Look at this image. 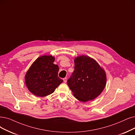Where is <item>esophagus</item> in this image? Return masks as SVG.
I'll use <instances>...</instances> for the list:
<instances>
[{
    "mask_svg": "<svg viewBox=\"0 0 135 135\" xmlns=\"http://www.w3.org/2000/svg\"><path fill=\"white\" fill-rule=\"evenodd\" d=\"M63 81H64V83H65L67 81V78H65L63 79Z\"/></svg>",
    "mask_w": 135,
    "mask_h": 135,
    "instance_id": "34e87169",
    "label": "esophagus"
}]
</instances>
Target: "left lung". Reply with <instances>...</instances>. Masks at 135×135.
<instances>
[{
    "instance_id": "obj_1",
    "label": "left lung",
    "mask_w": 135,
    "mask_h": 135,
    "mask_svg": "<svg viewBox=\"0 0 135 135\" xmlns=\"http://www.w3.org/2000/svg\"><path fill=\"white\" fill-rule=\"evenodd\" d=\"M74 63V71L67 82L69 88L81 102L94 100L105 88V71L95 59L89 56H78L75 58Z\"/></svg>"
}]
</instances>
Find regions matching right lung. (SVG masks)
I'll return each mask as SVG.
<instances>
[{"label":"right lung","instance_id":"1","mask_svg":"<svg viewBox=\"0 0 135 135\" xmlns=\"http://www.w3.org/2000/svg\"><path fill=\"white\" fill-rule=\"evenodd\" d=\"M52 55H42L31 64L25 76L29 91L34 95L45 97L54 92L63 80L57 76L59 66Z\"/></svg>","mask_w":135,"mask_h":135}]
</instances>
